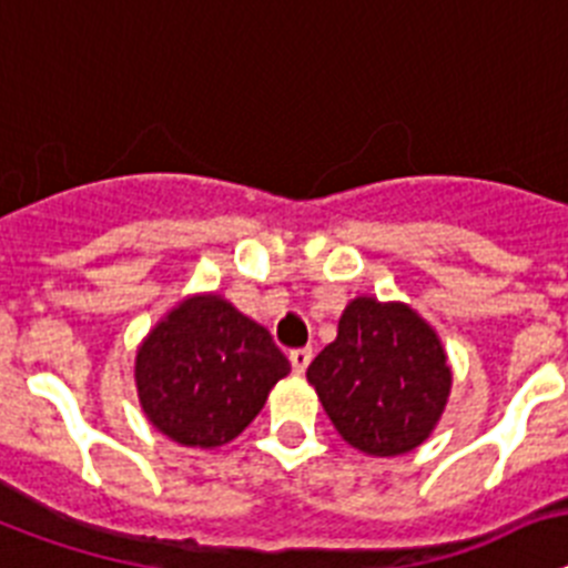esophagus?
Segmentation results:
<instances>
[{"mask_svg": "<svg viewBox=\"0 0 568 568\" xmlns=\"http://www.w3.org/2000/svg\"><path fill=\"white\" fill-rule=\"evenodd\" d=\"M291 359V368L297 374H303L305 368H308V363H312V348H294V352L288 354Z\"/></svg>", "mask_w": 568, "mask_h": 568, "instance_id": "obj_1", "label": "esophagus"}]
</instances>
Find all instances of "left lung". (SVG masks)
Masks as SVG:
<instances>
[{"instance_id":"8db88e82","label":"left lung","mask_w":568,"mask_h":568,"mask_svg":"<svg viewBox=\"0 0 568 568\" xmlns=\"http://www.w3.org/2000/svg\"><path fill=\"white\" fill-rule=\"evenodd\" d=\"M348 446L397 457L434 432L452 392V368L432 325L403 303L357 297L337 339L305 372Z\"/></svg>"}]
</instances>
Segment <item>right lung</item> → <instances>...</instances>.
Here are the masks:
<instances>
[{"label": "right lung", "instance_id": "add662e5", "mask_svg": "<svg viewBox=\"0 0 568 568\" xmlns=\"http://www.w3.org/2000/svg\"><path fill=\"white\" fill-rule=\"evenodd\" d=\"M291 372L263 325L220 294L174 305L136 348V394L151 426L180 446L234 440Z\"/></svg>", "mask_w": 568, "mask_h": 568}]
</instances>
